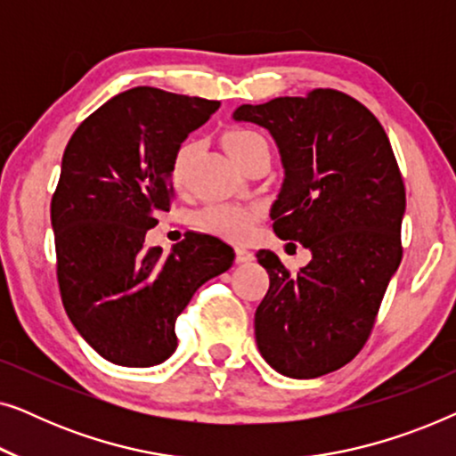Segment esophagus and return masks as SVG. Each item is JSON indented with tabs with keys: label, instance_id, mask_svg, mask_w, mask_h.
Wrapping results in <instances>:
<instances>
[{
	"label": "esophagus",
	"instance_id": "esophagus-1",
	"mask_svg": "<svg viewBox=\"0 0 456 456\" xmlns=\"http://www.w3.org/2000/svg\"><path fill=\"white\" fill-rule=\"evenodd\" d=\"M253 261V253L245 247H236V264H248Z\"/></svg>",
	"mask_w": 456,
	"mask_h": 456
}]
</instances>
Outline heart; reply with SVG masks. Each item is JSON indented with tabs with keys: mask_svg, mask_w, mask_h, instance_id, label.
<instances>
[{
	"mask_svg": "<svg viewBox=\"0 0 456 456\" xmlns=\"http://www.w3.org/2000/svg\"><path fill=\"white\" fill-rule=\"evenodd\" d=\"M265 142L264 136L251 128H232L224 134V147L232 158L239 161L245 159L255 147ZM192 145L189 141L176 149L170 167L172 184L176 189H184L186 166H189ZM257 220V211L248 205L240 203H211L195 216V224L205 232L222 236L226 240H242L251 232L253 224Z\"/></svg>",
	"mask_w": 456,
	"mask_h": 456,
	"instance_id": "1",
	"label": "heart"
}]
</instances>
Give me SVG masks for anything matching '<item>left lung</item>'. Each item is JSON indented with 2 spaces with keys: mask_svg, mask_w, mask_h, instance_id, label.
<instances>
[{
  "mask_svg": "<svg viewBox=\"0 0 456 456\" xmlns=\"http://www.w3.org/2000/svg\"><path fill=\"white\" fill-rule=\"evenodd\" d=\"M234 120L276 139L286 176L273 232L314 255L290 273L276 253L257 251L270 273L255 311L259 353L282 376L320 378L363 348L403 259L401 170L378 118L342 91L247 103Z\"/></svg>",
  "mask_w": 456,
  "mask_h": 456,
  "instance_id": "left-lung-1",
  "label": "left lung"
}]
</instances>
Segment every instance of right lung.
Instances as JSON below:
<instances>
[{"instance_id":"obj_1","label":"right lung","mask_w":456,"mask_h":456,"mask_svg":"<svg viewBox=\"0 0 456 456\" xmlns=\"http://www.w3.org/2000/svg\"><path fill=\"white\" fill-rule=\"evenodd\" d=\"M217 108L134 86L68 141L52 197L55 273L74 328L111 363L151 367L170 357L195 290L232 265V248L201 232L184 234L170 255L145 247L158 214L172 208L174 153Z\"/></svg>"}]
</instances>
